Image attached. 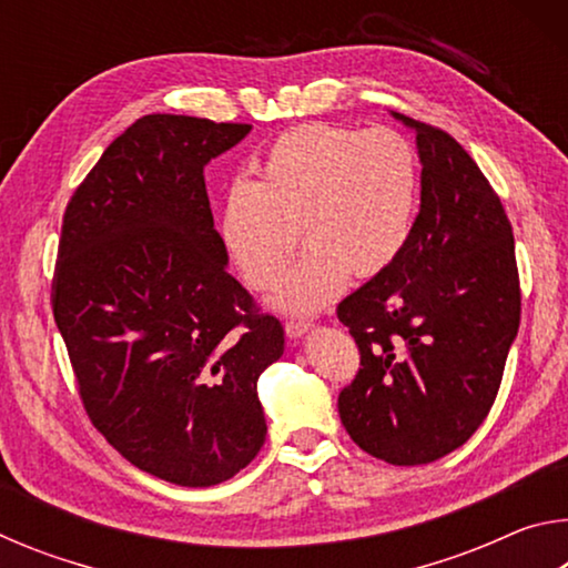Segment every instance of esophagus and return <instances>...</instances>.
I'll list each match as a JSON object with an SVG mask.
<instances>
[{
    "label": "esophagus",
    "instance_id": "esophagus-1",
    "mask_svg": "<svg viewBox=\"0 0 568 568\" xmlns=\"http://www.w3.org/2000/svg\"><path fill=\"white\" fill-rule=\"evenodd\" d=\"M311 321H285V333L287 338H301L307 331H311Z\"/></svg>",
    "mask_w": 568,
    "mask_h": 568
}]
</instances>
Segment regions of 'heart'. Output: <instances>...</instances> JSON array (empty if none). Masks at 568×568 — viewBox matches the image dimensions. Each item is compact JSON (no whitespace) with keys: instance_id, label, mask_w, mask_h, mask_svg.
<instances>
[{"instance_id":"obj_1","label":"heart","mask_w":568,"mask_h":568,"mask_svg":"<svg viewBox=\"0 0 568 568\" xmlns=\"http://www.w3.org/2000/svg\"><path fill=\"white\" fill-rule=\"evenodd\" d=\"M418 158L398 130L301 124L257 162L255 182L237 180L220 213L227 255L257 293L273 291L297 250L275 305L318 311L348 281L386 273L406 250L418 210Z\"/></svg>"}]
</instances>
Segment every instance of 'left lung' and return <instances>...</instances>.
I'll return each instance as SVG.
<instances>
[{
  "instance_id": "obj_1",
  "label": "left lung",
  "mask_w": 568,
  "mask_h": 568,
  "mask_svg": "<svg viewBox=\"0 0 568 568\" xmlns=\"http://www.w3.org/2000/svg\"><path fill=\"white\" fill-rule=\"evenodd\" d=\"M416 130L420 210L386 273L338 303L361 368L338 396L348 436L393 466L464 446L491 410L521 321L514 230L474 158L434 124Z\"/></svg>"
}]
</instances>
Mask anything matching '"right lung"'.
<instances>
[{
    "label": "right lung",
    "instance_id": "obj_1",
    "mask_svg": "<svg viewBox=\"0 0 568 568\" xmlns=\"http://www.w3.org/2000/svg\"><path fill=\"white\" fill-rule=\"evenodd\" d=\"M243 122L145 114L67 203L52 313L92 426L145 474L233 478L267 426L257 378L283 325L227 273L203 168Z\"/></svg>",
    "mask_w": 568,
    "mask_h": 568
}]
</instances>
